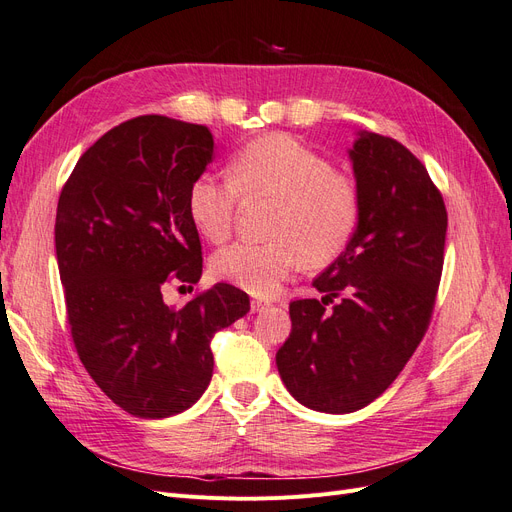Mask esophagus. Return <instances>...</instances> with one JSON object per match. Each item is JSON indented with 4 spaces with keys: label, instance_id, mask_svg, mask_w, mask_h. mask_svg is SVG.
I'll list each match as a JSON object with an SVG mask.
<instances>
[{
    "label": "esophagus",
    "instance_id": "obj_1",
    "mask_svg": "<svg viewBox=\"0 0 512 512\" xmlns=\"http://www.w3.org/2000/svg\"><path fill=\"white\" fill-rule=\"evenodd\" d=\"M267 305H269L267 301H262V299H254L250 307H252V312H262V309H265Z\"/></svg>",
    "mask_w": 512,
    "mask_h": 512
}]
</instances>
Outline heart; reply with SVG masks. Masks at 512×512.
Listing matches in <instances>:
<instances>
[{
    "label": "heart",
    "instance_id": "heart-1",
    "mask_svg": "<svg viewBox=\"0 0 512 512\" xmlns=\"http://www.w3.org/2000/svg\"><path fill=\"white\" fill-rule=\"evenodd\" d=\"M228 177L200 175L188 190V213L211 243L230 237L241 198L275 200L271 241L232 243L213 256L211 271L258 297H269L301 265L322 267L342 256L359 232L363 196L356 181L286 134L245 145Z\"/></svg>",
    "mask_w": 512,
    "mask_h": 512
}]
</instances>
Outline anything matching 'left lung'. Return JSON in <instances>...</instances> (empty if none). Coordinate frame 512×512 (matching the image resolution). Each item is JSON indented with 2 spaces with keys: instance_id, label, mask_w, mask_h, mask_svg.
I'll return each mask as SVG.
<instances>
[{
  "instance_id": "obj_1",
  "label": "left lung",
  "mask_w": 512,
  "mask_h": 512,
  "mask_svg": "<svg viewBox=\"0 0 512 512\" xmlns=\"http://www.w3.org/2000/svg\"><path fill=\"white\" fill-rule=\"evenodd\" d=\"M350 158L363 196L359 232L314 280L324 297L290 303L292 331L275 354L290 395L331 414L371 404L421 344L448 224L427 168L395 138L361 132Z\"/></svg>"
}]
</instances>
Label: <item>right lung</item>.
<instances>
[{"label":"right lung","mask_w":512,"mask_h":512,"mask_svg":"<svg viewBox=\"0 0 512 512\" xmlns=\"http://www.w3.org/2000/svg\"><path fill=\"white\" fill-rule=\"evenodd\" d=\"M213 156L207 126L162 115L123 121L76 162L57 203L55 250L72 342L89 376L138 418L188 410L213 376V335L250 312L230 284H198L203 247L188 190Z\"/></svg>","instance_id":"right-lung-1"}]
</instances>
